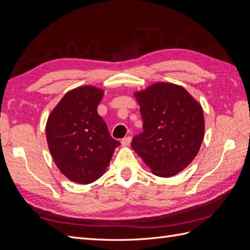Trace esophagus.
<instances>
[{
    "label": "esophagus",
    "mask_w": 250,
    "mask_h": 250,
    "mask_svg": "<svg viewBox=\"0 0 250 250\" xmlns=\"http://www.w3.org/2000/svg\"><path fill=\"white\" fill-rule=\"evenodd\" d=\"M131 143V138L130 137H127V138H124L122 141H121V144H122L123 147H127L129 146Z\"/></svg>",
    "instance_id": "esophagus-1"
}]
</instances>
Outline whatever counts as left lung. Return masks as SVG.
Instances as JSON below:
<instances>
[{"instance_id":"8db88e82","label":"left lung","mask_w":250,"mask_h":250,"mask_svg":"<svg viewBox=\"0 0 250 250\" xmlns=\"http://www.w3.org/2000/svg\"><path fill=\"white\" fill-rule=\"evenodd\" d=\"M144 131L131 147L153 174L171 177L197 155L204 138L201 105L183 86L157 82L135 92Z\"/></svg>"}]
</instances>
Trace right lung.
Segmentation results:
<instances>
[{
  "label": "right lung",
  "mask_w": 250,
  "mask_h": 250,
  "mask_svg": "<svg viewBox=\"0 0 250 250\" xmlns=\"http://www.w3.org/2000/svg\"><path fill=\"white\" fill-rule=\"evenodd\" d=\"M103 95V89L93 85L71 89L47 121L46 137L53 160L59 171L76 184L99 179L120 145L98 115Z\"/></svg>",
  "instance_id": "right-lung-1"
}]
</instances>
